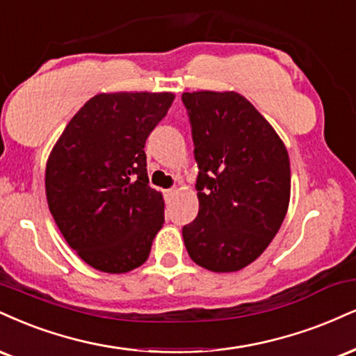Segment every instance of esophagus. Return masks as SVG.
<instances>
[{
    "label": "esophagus",
    "instance_id": "obj_1",
    "mask_svg": "<svg viewBox=\"0 0 356 356\" xmlns=\"http://www.w3.org/2000/svg\"><path fill=\"white\" fill-rule=\"evenodd\" d=\"M174 189H167V191H164V199H165V202H170V200H172V197H174Z\"/></svg>",
    "mask_w": 356,
    "mask_h": 356
}]
</instances>
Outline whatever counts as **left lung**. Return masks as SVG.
<instances>
[{"mask_svg":"<svg viewBox=\"0 0 356 356\" xmlns=\"http://www.w3.org/2000/svg\"><path fill=\"white\" fill-rule=\"evenodd\" d=\"M199 213L182 227L191 259L237 272L275 237L290 200V161L267 119L237 92H184Z\"/></svg>","mask_w":356,"mask_h":356,"instance_id":"1","label":"left lung"}]
</instances>
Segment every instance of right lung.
Returning a JSON list of instances; mask_svg holds the SVG:
<instances>
[{
	"label": "right lung",
	"instance_id": "obj_1",
	"mask_svg": "<svg viewBox=\"0 0 356 356\" xmlns=\"http://www.w3.org/2000/svg\"><path fill=\"white\" fill-rule=\"evenodd\" d=\"M172 92L97 94L71 119L46 165V197L63 237L108 273L143 265L164 224L144 145Z\"/></svg>",
	"mask_w": 356,
	"mask_h": 356
}]
</instances>
